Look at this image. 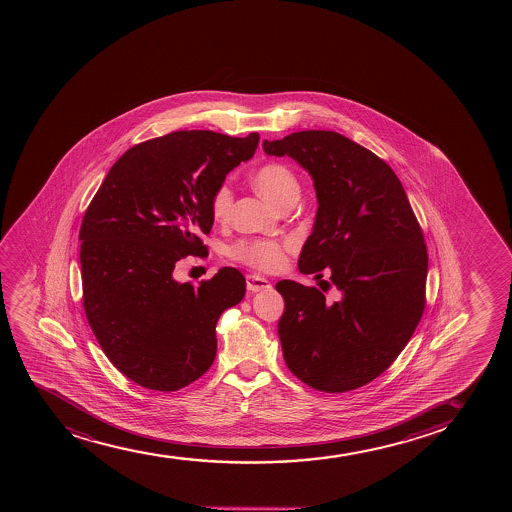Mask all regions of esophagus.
<instances>
[{
	"label": "esophagus",
	"instance_id": "obj_1",
	"mask_svg": "<svg viewBox=\"0 0 512 512\" xmlns=\"http://www.w3.org/2000/svg\"><path fill=\"white\" fill-rule=\"evenodd\" d=\"M246 285L249 292H261V290L271 288L270 282L259 275H247Z\"/></svg>",
	"mask_w": 512,
	"mask_h": 512
}]
</instances>
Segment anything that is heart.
<instances>
[{
  "instance_id": "heart-1",
  "label": "heart",
  "mask_w": 512,
  "mask_h": 512,
  "mask_svg": "<svg viewBox=\"0 0 512 512\" xmlns=\"http://www.w3.org/2000/svg\"><path fill=\"white\" fill-rule=\"evenodd\" d=\"M254 188L258 189L266 200L282 206L290 200H297L299 196V184L294 172L287 165L280 162H270L261 165L253 174ZM234 196L227 184H220L212 194V215L218 222H225L232 210ZM290 249V242L265 241V239H253V241H241L232 247V256L241 263L253 266L256 270L277 271L285 265V254Z\"/></svg>"
}]
</instances>
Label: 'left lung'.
Returning a JSON list of instances; mask_svg holds the SVG:
<instances>
[{"instance_id":"1","label":"left lung","mask_w":512,"mask_h":512,"mask_svg":"<svg viewBox=\"0 0 512 512\" xmlns=\"http://www.w3.org/2000/svg\"><path fill=\"white\" fill-rule=\"evenodd\" d=\"M312 177L318 212L299 271L329 270L326 300L316 287L277 283L285 300L278 323L283 359L307 386L345 393L381 376L422 318L427 246L405 189L377 155L335 131H297L263 141Z\"/></svg>"}]
</instances>
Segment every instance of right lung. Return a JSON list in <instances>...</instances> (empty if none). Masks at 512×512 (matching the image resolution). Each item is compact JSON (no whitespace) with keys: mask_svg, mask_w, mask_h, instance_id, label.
Listing matches in <instances>:
<instances>
[{"mask_svg":"<svg viewBox=\"0 0 512 512\" xmlns=\"http://www.w3.org/2000/svg\"><path fill=\"white\" fill-rule=\"evenodd\" d=\"M258 143V133L196 130L143 141L112 165L85 212V314L107 359L143 388L169 393L203 376L217 355L220 314L246 294L229 266L198 287L172 271L206 253L213 191Z\"/></svg>","mask_w":512,"mask_h":512,"instance_id":"obj_1","label":"right lung"}]
</instances>
